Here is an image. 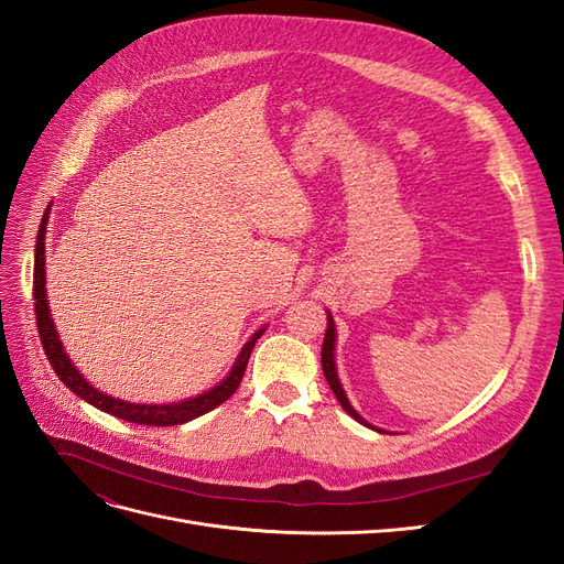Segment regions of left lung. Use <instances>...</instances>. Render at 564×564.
<instances>
[{"mask_svg":"<svg viewBox=\"0 0 564 564\" xmlns=\"http://www.w3.org/2000/svg\"><path fill=\"white\" fill-rule=\"evenodd\" d=\"M327 317H329V327H327V334H324V344H322V371H324V379H327V383H329V388L334 390V395H336V400L340 402V406H344L346 412H348L355 421H360V423L367 425V421L350 406L344 388H340V383H338L336 367H334V340H336L334 319H332V315H327Z\"/></svg>","mask_w":564,"mask_h":564,"instance_id":"1","label":"left lung"}]
</instances>
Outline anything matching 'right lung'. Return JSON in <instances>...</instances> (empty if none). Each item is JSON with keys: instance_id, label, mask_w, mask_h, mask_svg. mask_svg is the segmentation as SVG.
<instances>
[{"instance_id": "obj_1", "label": "right lung", "mask_w": 564, "mask_h": 564, "mask_svg": "<svg viewBox=\"0 0 564 564\" xmlns=\"http://www.w3.org/2000/svg\"><path fill=\"white\" fill-rule=\"evenodd\" d=\"M32 299H35V315H37V332H40V338H42V348L48 357L51 367H54V371L58 373V379L73 392H77L79 398H84L89 404L98 406L100 412H108L117 419L141 423V425H178V423L193 421L202 414H207L220 402H226L237 390V386L242 383L249 355L256 346V338H261V334H263V329H261L259 334L251 336L249 344L242 348L240 357H237L230 377H226L209 392H204V395L185 400V402H176V404H131V402L108 398V395H104V392H98L96 388H91L87 381L79 377V371L73 367V362L67 360V355L63 352V346H61V340H58L56 329H54V322H51V315H48L46 292H44V224L40 226V235H37L35 282H32Z\"/></svg>"}]
</instances>
